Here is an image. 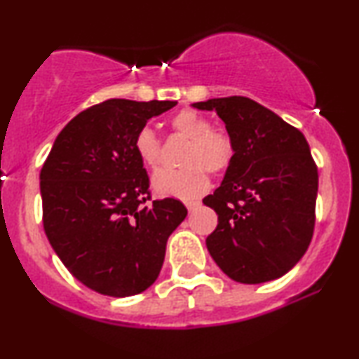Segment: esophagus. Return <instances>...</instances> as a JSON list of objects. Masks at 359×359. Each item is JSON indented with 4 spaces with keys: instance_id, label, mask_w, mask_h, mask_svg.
<instances>
[{
    "instance_id": "obj_1",
    "label": "esophagus",
    "mask_w": 359,
    "mask_h": 359,
    "mask_svg": "<svg viewBox=\"0 0 359 359\" xmlns=\"http://www.w3.org/2000/svg\"><path fill=\"white\" fill-rule=\"evenodd\" d=\"M184 205L186 208H188V210H193V209H196L199 205V201H184Z\"/></svg>"
}]
</instances>
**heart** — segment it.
Segmentation results:
<instances>
[{
	"label": "heart",
	"mask_w": 359,
	"mask_h": 359,
	"mask_svg": "<svg viewBox=\"0 0 359 359\" xmlns=\"http://www.w3.org/2000/svg\"><path fill=\"white\" fill-rule=\"evenodd\" d=\"M171 129L189 139L180 170H165L154 178V188L161 196L180 199L198 198L209 188V173L222 175L233 163L235 142L220 127H212L208 117L193 109H183L171 117ZM134 150L142 163L150 170H160L161 142L149 126L140 127L134 137Z\"/></svg>",
	"instance_id": "1"
}]
</instances>
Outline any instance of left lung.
I'll return each mask as SVG.
<instances>
[{"label": "left lung", "instance_id": "obj_1", "mask_svg": "<svg viewBox=\"0 0 359 359\" xmlns=\"http://www.w3.org/2000/svg\"><path fill=\"white\" fill-rule=\"evenodd\" d=\"M225 122L235 158L203 203L219 215L205 238L217 266L237 283L286 274L307 252L316 227L317 165L306 137L245 96L194 102Z\"/></svg>", "mask_w": 359, "mask_h": 359}]
</instances>
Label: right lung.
I'll list each match as a JSON object with an SVG mask.
<instances>
[{
  "instance_id": "add662e5",
  "label": "right lung",
  "mask_w": 359,
  "mask_h": 359,
  "mask_svg": "<svg viewBox=\"0 0 359 359\" xmlns=\"http://www.w3.org/2000/svg\"><path fill=\"white\" fill-rule=\"evenodd\" d=\"M176 101L107 100L73 117L41 170L43 230L68 271L93 291L127 297L158 278L168 237L188 209L151 200L134 137Z\"/></svg>"
}]
</instances>
